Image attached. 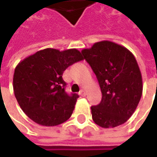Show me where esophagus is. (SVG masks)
<instances>
[{
    "mask_svg": "<svg viewBox=\"0 0 157 157\" xmlns=\"http://www.w3.org/2000/svg\"><path fill=\"white\" fill-rule=\"evenodd\" d=\"M79 94H80L81 96H86V92L85 90H81V91L79 92Z\"/></svg>",
    "mask_w": 157,
    "mask_h": 157,
    "instance_id": "34e87169",
    "label": "esophagus"
}]
</instances>
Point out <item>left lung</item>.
Segmentation results:
<instances>
[{
	"instance_id": "obj_1",
	"label": "left lung",
	"mask_w": 157,
	"mask_h": 157,
	"mask_svg": "<svg viewBox=\"0 0 157 157\" xmlns=\"http://www.w3.org/2000/svg\"><path fill=\"white\" fill-rule=\"evenodd\" d=\"M81 52L102 94L100 104L91 106L94 121L104 128L122 125L136 111L142 94V73L136 57L110 41L95 43Z\"/></svg>"
}]
</instances>
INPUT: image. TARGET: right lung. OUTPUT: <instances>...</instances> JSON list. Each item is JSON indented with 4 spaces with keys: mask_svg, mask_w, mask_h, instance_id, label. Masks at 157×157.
<instances>
[{
    "mask_svg": "<svg viewBox=\"0 0 157 157\" xmlns=\"http://www.w3.org/2000/svg\"><path fill=\"white\" fill-rule=\"evenodd\" d=\"M84 59L77 49L60 52L47 48L17 64L13 88L21 110L36 123L53 127L71 115L78 95L66 94L63 71Z\"/></svg>",
    "mask_w": 157,
    "mask_h": 157,
    "instance_id": "1",
    "label": "right lung"
}]
</instances>
